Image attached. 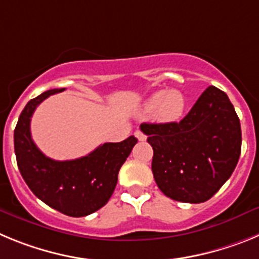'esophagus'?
Returning <instances> with one entry per match:
<instances>
[{"label":"esophagus","instance_id":"esophagus-1","mask_svg":"<svg viewBox=\"0 0 259 259\" xmlns=\"http://www.w3.org/2000/svg\"><path fill=\"white\" fill-rule=\"evenodd\" d=\"M135 136L137 137V140H139V141H145L146 140V136L141 131L135 132Z\"/></svg>","mask_w":259,"mask_h":259}]
</instances>
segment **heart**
<instances>
[{
  "label": "heart",
  "instance_id": "1",
  "mask_svg": "<svg viewBox=\"0 0 259 259\" xmlns=\"http://www.w3.org/2000/svg\"><path fill=\"white\" fill-rule=\"evenodd\" d=\"M187 109V98L180 91H158L144 105L145 113H153L159 122L171 123L179 120Z\"/></svg>",
  "mask_w": 259,
  "mask_h": 259
}]
</instances>
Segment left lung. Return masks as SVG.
Segmentation results:
<instances>
[{
    "mask_svg": "<svg viewBox=\"0 0 259 259\" xmlns=\"http://www.w3.org/2000/svg\"><path fill=\"white\" fill-rule=\"evenodd\" d=\"M140 128L153 148L155 183L171 200L205 202L239 162L240 119L217 87H209L179 123H143Z\"/></svg>",
    "mask_w": 259,
    "mask_h": 259,
    "instance_id": "1",
    "label": "left lung"
}]
</instances>
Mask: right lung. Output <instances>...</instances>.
Instances as JSON below:
<instances>
[{"label": "right lung", "mask_w": 259, "mask_h": 259, "mask_svg": "<svg viewBox=\"0 0 259 259\" xmlns=\"http://www.w3.org/2000/svg\"><path fill=\"white\" fill-rule=\"evenodd\" d=\"M62 91L65 88L50 89L26 105L14 131V149L23 179L36 197L62 214L79 218L106 205L137 139L130 136L122 143H106L71 161L47 157L32 140L31 118L45 98Z\"/></svg>", "instance_id": "1"}]
</instances>
